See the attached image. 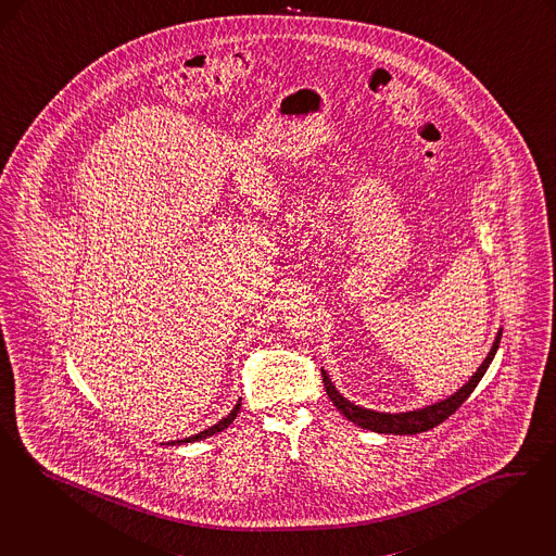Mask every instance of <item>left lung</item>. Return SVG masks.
Listing matches in <instances>:
<instances>
[{
    "label": "left lung",
    "instance_id": "1",
    "mask_svg": "<svg viewBox=\"0 0 556 556\" xmlns=\"http://www.w3.org/2000/svg\"><path fill=\"white\" fill-rule=\"evenodd\" d=\"M501 334H503V329H498V333L494 337V343H492V348H490L489 356L484 357V362L478 366V370L471 375V378L467 380L462 389H457V391H455L453 395H448L446 400L437 401V403H430V405H424V407L412 409V412L391 414V412H377V409H368V407L356 405V403L345 400V397L337 391L333 380L329 378V372L323 368L325 389H327L329 400L333 401L334 407H337L350 422L357 424L359 428L372 430V432H378V434H418V432H426V430H430V428H434V426L444 422L451 414H455V409L471 395V391L478 387V382L486 375L490 362L496 356V350H498V343H501Z\"/></svg>",
    "mask_w": 556,
    "mask_h": 556
}]
</instances>
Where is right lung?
Instances as JSON below:
<instances>
[{
  "label": "right lung",
  "instance_id": "add662e5",
  "mask_svg": "<svg viewBox=\"0 0 556 556\" xmlns=\"http://www.w3.org/2000/svg\"><path fill=\"white\" fill-rule=\"evenodd\" d=\"M240 407H242V400H238V403L233 405V409L219 420L217 424H213L211 428H206V430H202L199 434H192V437H188V439H181V441H172V443L167 444H184V443H197V441H202V439H208V437H213V434H217V432H223L229 424L236 420V416H238V412H240Z\"/></svg>",
  "mask_w": 556,
  "mask_h": 556
}]
</instances>
